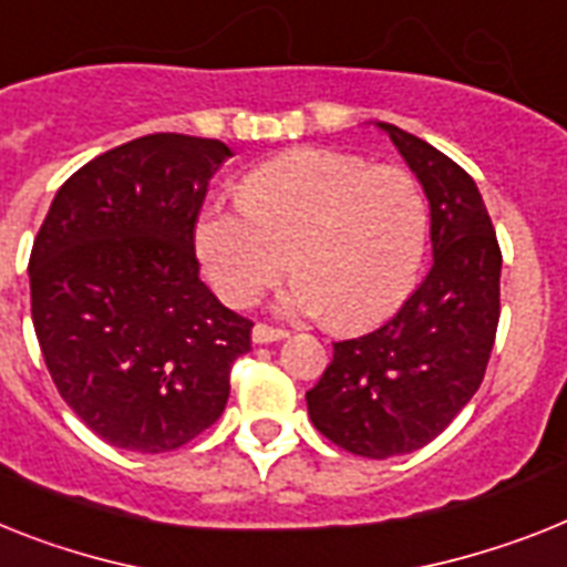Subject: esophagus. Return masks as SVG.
I'll return each instance as SVG.
<instances>
[{
  "mask_svg": "<svg viewBox=\"0 0 567 567\" xmlns=\"http://www.w3.org/2000/svg\"><path fill=\"white\" fill-rule=\"evenodd\" d=\"M251 339H255V344H272V341L287 339V330H280V327H269V324H255V330H251Z\"/></svg>",
  "mask_w": 567,
  "mask_h": 567,
  "instance_id": "esophagus-1",
  "label": "esophagus"
}]
</instances>
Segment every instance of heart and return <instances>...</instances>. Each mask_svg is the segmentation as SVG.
I'll use <instances>...</instances> for the list:
<instances>
[{"label": "heart", "instance_id": "heart-1", "mask_svg": "<svg viewBox=\"0 0 567 567\" xmlns=\"http://www.w3.org/2000/svg\"><path fill=\"white\" fill-rule=\"evenodd\" d=\"M429 234V203L405 167L298 147L257 165L243 179V199L203 210L196 255L210 287L234 307L255 303L292 266L298 280L284 310L364 330L414 292Z\"/></svg>", "mask_w": 567, "mask_h": 567}]
</instances>
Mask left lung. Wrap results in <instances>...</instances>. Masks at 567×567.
<instances>
[{
  "instance_id": "1",
  "label": "left lung",
  "mask_w": 567,
  "mask_h": 567,
  "mask_svg": "<svg viewBox=\"0 0 567 567\" xmlns=\"http://www.w3.org/2000/svg\"><path fill=\"white\" fill-rule=\"evenodd\" d=\"M379 126L423 185L434 264L394 318L336 341L307 409L330 443L385 461L432 443L478 391L502 316V249L470 173L417 135Z\"/></svg>"
}]
</instances>
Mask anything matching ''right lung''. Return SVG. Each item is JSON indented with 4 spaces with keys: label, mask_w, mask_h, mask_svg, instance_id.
<instances>
[{
    "label": "right lung",
    "mask_w": 567,
    "mask_h": 567,
    "mask_svg": "<svg viewBox=\"0 0 567 567\" xmlns=\"http://www.w3.org/2000/svg\"><path fill=\"white\" fill-rule=\"evenodd\" d=\"M217 138L153 133L58 190L28 260L31 318L60 396L106 443L158 455L214 425L251 321L199 280L194 228Z\"/></svg>",
    "instance_id": "obj_1"
}]
</instances>
